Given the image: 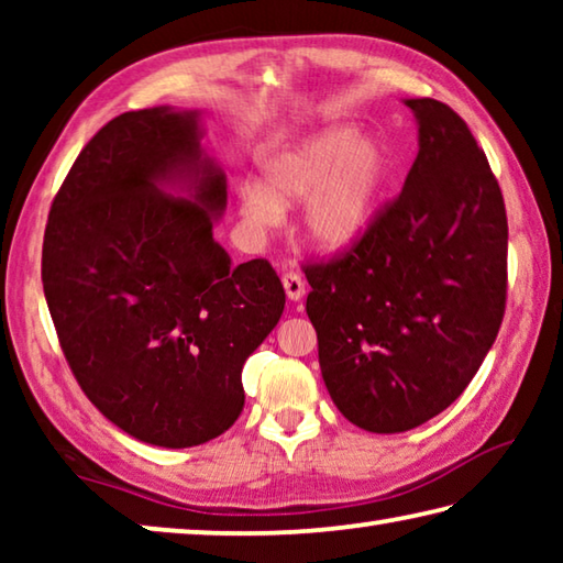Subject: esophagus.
Wrapping results in <instances>:
<instances>
[{"label": "esophagus", "instance_id": "34e87169", "mask_svg": "<svg viewBox=\"0 0 563 563\" xmlns=\"http://www.w3.org/2000/svg\"><path fill=\"white\" fill-rule=\"evenodd\" d=\"M283 285H285V292H288L290 300H300L305 295V278L300 271H285L283 273Z\"/></svg>", "mask_w": 563, "mask_h": 563}]
</instances>
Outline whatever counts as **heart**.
Wrapping results in <instances>:
<instances>
[{"instance_id": "1", "label": "heart", "mask_w": 563, "mask_h": 563, "mask_svg": "<svg viewBox=\"0 0 563 563\" xmlns=\"http://www.w3.org/2000/svg\"><path fill=\"white\" fill-rule=\"evenodd\" d=\"M389 176L393 158L383 141L360 136L355 126H332L268 161L263 186L243 188L241 213L263 231L278 221L280 206L310 198L305 233L320 247L342 251L373 225Z\"/></svg>"}]
</instances>
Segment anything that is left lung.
Listing matches in <instances>:
<instances>
[{
  "instance_id": "obj_1",
  "label": "left lung",
  "mask_w": 563,
  "mask_h": 563,
  "mask_svg": "<svg viewBox=\"0 0 563 563\" xmlns=\"http://www.w3.org/2000/svg\"><path fill=\"white\" fill-rule=\"evenodd\" d=\"M419 151L402 194L355 245L305 263L308 318L332 402L360 430L407 432L450 407L507 308V208L454 109L407 99Z\"/></svg>"
}]
</instances>
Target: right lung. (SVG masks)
I'll return each instance as SVG.
<instances>
[{
  "instance_id": "obj_1",
  "label": "right lung",
  "mask_w": 563,
  "mask_h": 563,
  "mask_svg": "<svg viewBox=\"0 0 563 563\" xmlns=\"http://www.w3.org/2000/svg\"><path fill=\"white\" fill-rule=\"evenodd\" d=\"M196 111H126L101 126L56 190L42 283L76 383L141 442L196 446L241 415L243 365L278 325L265 258L213 241L225 176L201 156ZM189 186L190 199L159 190Z\"/></svg>"
}]
</instances>
